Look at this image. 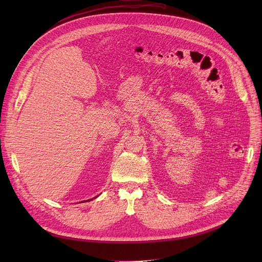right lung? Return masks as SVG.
Returning <instances> with one entry per match:
<instances>
[{"label":"right lung","mask_w":262,"mask_h":262,"mask_svg":"<svg viewBox=\"0 0 262 262\" xmlns=\"http://www.w3.org/2000/svg\"><path fill=\"white\" fill-rule=\"evenodd\" d=\"M98 196H96V197H94V198H97ZM91 200H93V198L92 199H88V200H85V202H87V201H91ZM82 202H84V201H82ZM82 202H80V203H82Z\"/></svg>","instance_id":"obj_1"}]
</instances>
